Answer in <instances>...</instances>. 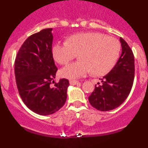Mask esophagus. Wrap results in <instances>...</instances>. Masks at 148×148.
<instances>
[{
    "instance_id": "esophagus-1",
    "label": "esophagus",
    "mask_w": 148,
    "mask_h": 148,
    "mask_svg": "<svg viewBox=\"0 0 148 148\" xmlns=\"http://www.w3.org/2000/svg\"><path fill=\"white\" fill-rule=\"evenodd\" d=\"M78 83H79V82L76 80H70V84H72V85H75Z\"/></svg>"
}]
</instances>
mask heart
<instances>
[{
  "label": "heart",
  "instance_id": "b5f03b06",
  "mask_svg": "<svg viewBox=\"0 0 148 148\" xmlns=\"http://www.w3.org/2000/svg\"><path fill=\"white\" fill-rule=\"evenodd\" d=\"M118 39L100 32H84L72 35L67 41L56 43L53 47L54 59L66 64L79 54L80 61L69 64L60 71L62 77L78 78L92 74L107 75L116 66L121 53Z\"/></svg>",
  "mask_w": 148,
  "mask_h": 148
}]
</instances>
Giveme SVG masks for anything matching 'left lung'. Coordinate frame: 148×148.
Here are the masks:
<instances>
[{
  "label": "left lung",
  "mask_w": 148,
  "mask_h": 148,
  "mask_svg": "<svg viewBox=\"0 0 148 148\" xmlns=\"http://www.w3.org/2000/svg\"><path fill=\"white\" fill-rule=\"evenodd\" d=\"M121 54L116 66L101 78V84L95 86L89 96L90 104L100 111H109L121 105L130 94L133 87L135 65L133 51L120 38Z\"/></svg>",
  "instance_id": "8db88e82"
}]
</instances>
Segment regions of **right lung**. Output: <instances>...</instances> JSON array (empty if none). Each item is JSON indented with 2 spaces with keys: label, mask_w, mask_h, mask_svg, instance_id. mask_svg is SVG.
<instances>
[{
  "label": "right lung",
  "mask_w": 148,
  "mask_h": 148,
  "mask_svg": "<svg viewBox=\"0 0 148 148\" xmlns=\"http://www.w3.org/2000/svg\"><path fill=\"white\" fill-rule=\"evenodd\" d=\"M53 29L30 35L22 44L15 61V75L21 98L34 113L47 116L62 108L66 100L69 81L56 83L58 68L52 52ZM53 81L54 87L49 86Z\"/></svg>",
  "instance_id": "right-lung-1"
}]
</instances>
